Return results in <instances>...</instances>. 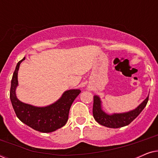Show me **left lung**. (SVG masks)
Wrapping results in <instances>:
<instances>
[{
  "instance_id": "left-lung-1",
  "label": "left lung",
  "mask_w": 158,
  "mask_h": 158,
  "mask_svg": "<svg viewBox=\"0 0 158 158\" xmlns=\"http://www.w3.org/2000/svg\"><path fill=\"white\" fill-rule=\"evenodd\" d=\"M149 99L148 97L136 108L131 111L124 113H114L109 114L102 109L100 97L95 95L94 96V106H93V115L95 120L102 126L109 128H120L127 126L138 116L142 110L146 106Z\"/></svg>"
}]
</instances>
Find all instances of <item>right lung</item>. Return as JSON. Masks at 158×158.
<instances>
[{"instance_id":"add662e5","label":"right lung","mask_w":158,"mask_h":158,"mask_svg":"<svg viewBox=\"0 0 158 158\" xmlns=\"http://www.w3.org/2000/svg\"><path fill=\"white\" fill-rule=\"evenodd\" d=\"M25 57L20 60L16 67L11 80L10 99L17 117L21 122L34 130L44 133L52 132L65 125L71 105L81 94L79 89H70L64 91L55 103L47 106L39 107L21 102L17 98L16 90L18 83V71L20 64Z\"/></svg>"}]
</instances>
